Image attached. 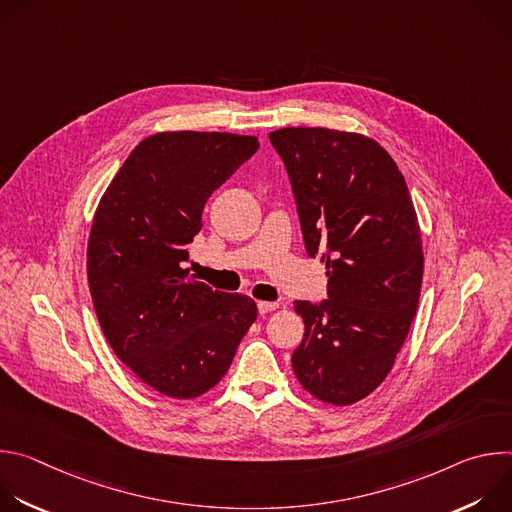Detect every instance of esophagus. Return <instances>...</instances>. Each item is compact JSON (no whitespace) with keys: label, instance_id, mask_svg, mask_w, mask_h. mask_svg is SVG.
I'll return each mask as SVG.
<instances>
[{"label":"esophagus","instance_id":"esophagus-1","mask_svg":"<svg viewBox=\"0 0 512 512\" xmlns=\"http://www.w3.org/2000/svg\"><path fill=\"white\" fill-rule=\"evenodd\" d=\"M257 308H259V314H269V312L277 310L279 304H275V302H259Z\"/></svg>","mask_w":512,"mask_h":512}]
</instances>
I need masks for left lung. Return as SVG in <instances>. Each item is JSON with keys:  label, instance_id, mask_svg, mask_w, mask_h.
Wrapping results in <instances>:
<instances>
[{"label": "left lung", "instance_id": "8db88e82", "mask_svg": "<svg viewBox=\"0 0 512 512\" xmlns=\"http://www.w3.org/2000/svg\"><path fill=\"white\" fill-rule=\"evenodd\" d=\"M298 202L306 251L326 261L328 300L296 302L300 385L328 405L369 397L391 373L417 312L423 247L403 174L373 137L328 127L269 133Z\"/></svg>", "mask_w": 512, "mask_h": 512}]
</instances>
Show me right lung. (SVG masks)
Wrapping results in <instances>:
<instances>
[{
  "label": "right lung",
  "instance_id": "1",
  "mask_svg": "<svg viewBox=\"0 0 512 512\" xmlns=\"http://www.w3.org/2000/svg\"><path fill=\"white\" fill-rule=\"evenodd\" d=\"M257 148L255 135H150L95 210L87 277L101 330L131 373L166 397L210 391L257 318L249 296L212 289L184 267L208 196Z\"/></svg>",
  "mask_w": 512,
  "mask_h": 512
}]
</instances>
